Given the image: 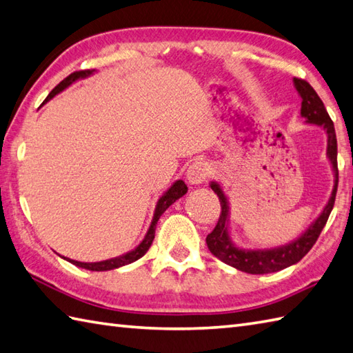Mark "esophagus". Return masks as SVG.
<instances>
[{"instance_id":"34e87169","label":"esophagus","mask_w":353,"mask_h":353,"mask_svg":"<svg viewBox=\"0 0 353 353\" xmlns=\"http://www.w3.org/2000/svg\"><path fill=\"white\" fill-rule=\"evenodd\" d=\"M211 174V167L205 161H197L190 165L188 171H186V181L190 185L197 186L206 182V179Z\"/></svg>"}]
</instances>
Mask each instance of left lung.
Wrapping results in <instances>:
<instances>
[{
    "label": "left lung",
    "instance_id": "obj_1",
    "mask_svg": "<svg viewBox=\"0 0 353 353\" xmlns=\"http://www.w3.org/2000/svg\"><path fill=\"white\" fill-rule=\"evenodd\" d=\"M296 91L302 100L301 115L305 118L306 124H312L321 127L326 132L327 147L326 157L331 163L334 172V188L329 197L326 206L320 215L314 220L305 232H302L296 239L283 245L270 247V249H245L234 243L230 235L229 219H230V208L228 196L224 194L221 185L219 182H211L209 186L219 196L221 205V214L215 229L206 236V244L214 256L223 261L224 264L234 267L239 272L250 273V274H267L274 273L279 270L287 268L290 265L297 264L306 253L311 250V247L316 244L320 232L323 230L325 224L329 219L335 201L336 185H339V168H336V137L331 117L327 115L323 101L320 100L317 92L314 91L308 81L301 79H292Z\"/></svg>",
    "mask_w": 353,
    "mask_h": 353
}]
</instances>
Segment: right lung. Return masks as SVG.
<instances>
[{
	"label": "right lung",
	"mask_w": 353,
	"mask_h": 353,
	"mask_svg": "<svg viewBox=\"0 0 353 353\" xmlns=\"http://www.w3.org/2000/svg\"><path fill=\"white\" fill-rule=\"evenodd\" d=\"M92 74H95V70H85V71L72 72L71 76H68L65 80H62L61 83H59L54 89H52V91L48 94L47 99H45V101L42 103V106H43L45 103H48L51 99H54L57 94H61L62 91H65L66 88H70L72 83H76L77 80L86 79L89 76H92ZM186 191H188V186L185 185V182L183 181H176L174 183L170 186L167 191L162 194V196L159 197V200H157V203H156L153 220H152V223H150V228L147 230L144 239H142V241L137 247H134L133 250L127 252L124 254H119V256H115V258H110V259H106V261H100V262H80V261L70 259V258H65V256H62V258L66 259L68 262H71V264H74V265L81 267V268H85V270H91V272H108V270H115V268H119V267H123V265L132 264V262L138 261L139 258L144 256V254L147 253V250L150 249V245H152L153 239H154L156 224H157V221H159L161 215L165 211H167V209L172 203H174L176 200L183 197L185 194H186Z\"/></svg>",
	"instance_id": "right-lung-1"
}]
</instances>
